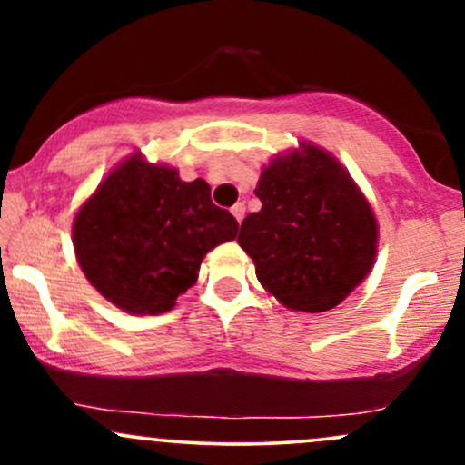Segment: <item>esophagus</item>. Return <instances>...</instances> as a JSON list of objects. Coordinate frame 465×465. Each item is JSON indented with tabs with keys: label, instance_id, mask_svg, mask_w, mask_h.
I'll list each match as a JSON object with an SVG mask.
<instances>
[{
	"label": "esophagus",
	"instance_id": "obj_1",
	"mask_svg": "<svg viewBox=\"0 0 465 465\" xmlns=\"http://www.w3.org/2000/svg\"><path fill=\"white\" fill-rule=\"evenodd\" d=\"M232 214H233V218H236L238 223H242V218H244V203H236V205L232 207Z\"/></svg>",
	"mask_w": 465,
	"mask_h": 465
}]
</instances>
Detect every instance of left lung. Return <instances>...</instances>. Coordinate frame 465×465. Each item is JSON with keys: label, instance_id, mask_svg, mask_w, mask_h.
Wrapping results in <instances>:
<instances>
[{"label": "left lung", "instance_id": "1", "mask_svg": "<svg viewBox=\"0 0 465 465\" xmlns=\"http://www.w3.org/2000/svg\"><path fill=\"white\" fill-rule=\"evenodd\" d=\"M262 210L240 225L255 275L286 308L325 312L370 273L376 218L343 165L322 148L275 159L255 188Z\"/></svg>", "mask_w": 465, "mask_h": 465}]
</instances>
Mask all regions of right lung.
<instances>
[{
	"label": "right lung",
	"instance_id": "add662e5",
	"mask_svg": "<svg viewBox=\"0 0 465 465\" xmlns=\"http://www.w3.org/2000/svg\"><path fill=\"white\" fill-rule=\"evenodd\" d=\"M238 221L212 203L203 179L185 181L140 154L117 165L74 221L80 269L122 311L157 314L199 277L203 258L233 240Z\"/></svg>",
	"mask_w": 465,
	"mask_h": 465
}]
</instances>
